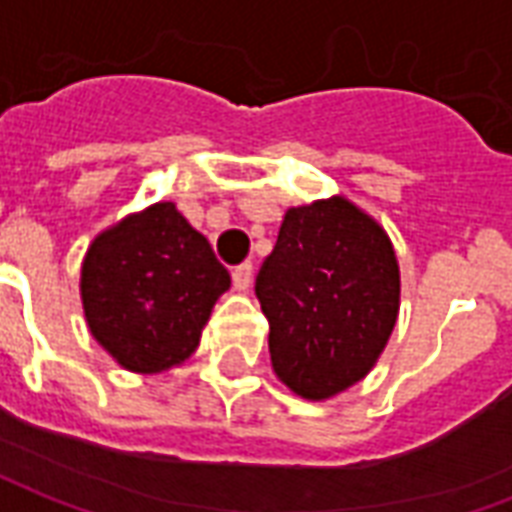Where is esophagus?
Masks as SVG:
<instances>
[{
    "instance_id": "34e87169",
    "label": "esophagus",
    "mask_w": 512,
    "mask_h": 512,
    "mask_svg": "<svg viewBox=\"0 0 512 512\" xmlns=\"http://www.w3.org/2000/svg\"><path fill=\"white\" fill-rule=\"evenodd\" d=\"M233 285L235 290H249L252 285V263H241L233 268Z\"/></svg>"
}]
</instances>
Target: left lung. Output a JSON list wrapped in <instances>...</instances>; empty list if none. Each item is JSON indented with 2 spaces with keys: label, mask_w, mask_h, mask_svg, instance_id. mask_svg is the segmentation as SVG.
Returning a JSON list of instances; mask_svg holds the SVG:
<instances>
[{
  "label": "left lung",
  "mask_w": 512,
  "mask_h": 512,
  "mask_svg": "<svg viewBox=\"0 0 512 512\" xmlns=\"http://www.w3.org/2000/svg\"><path fill=\"white\" fill-rule=\"evenodd\" d=\"M255 293L279 381L326 400L370 373L395 329V249L384 227L345 197L290 208Z\"/></svg>",
  "instance_id": "obj_1"
}]
</instances>
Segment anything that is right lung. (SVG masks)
Returning <instances> with one entry per match:
<instances>
[{
	"mask_svg": "<svg viewBox=\"0 0 512 512\" xmlns=\"http://www.w3.org/2000/svg\"><path fill=\"white\" fill-rule=\"evenodd\" d=\"M227 288L230 274L208 238L172 202H156L104 230L82 263L87 326L134 373L186 362Z\"/></svg>",
	"mask_w": 512,
	"mask_h": 512,
	"instance_id": "right-lung-1",
	"label": "right lung"
}]
</instances>
